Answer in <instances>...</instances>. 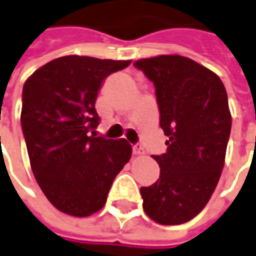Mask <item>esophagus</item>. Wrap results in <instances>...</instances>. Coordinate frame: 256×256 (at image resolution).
I'll return each mask as SVG.
<instances>
[{
  "mask_svg": "<svg viewBox=\"0 0 256 256\" xmlns=\"http://www.w3.org/2000/svg\"><path fill=\"white\" fill-rule=\"evenodd\" d=\"M133 154L134 156H142V154H144V150H142V147L140 144H133Z\"/></svg>",
  "mask_w": 256,
  "mask_h": 256,
  "instance_id": "obj_1",
  "label": "esophagus"
}]
</instances>
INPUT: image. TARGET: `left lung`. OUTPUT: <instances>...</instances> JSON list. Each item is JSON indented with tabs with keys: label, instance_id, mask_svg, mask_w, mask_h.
Returning <instances> with one entry per match:
<instances>
[{
	"label": "left lung",
	"instance_id": "obj_1",
	"mask_svg": "<svg viewBox=\"0 0 256 256\" xmlns=\"http://www.w3.org/2000/svg\"><path fill=\"white\" fill-rule=\"evenodd\" d=\"M156 86L166 152L152 156L160 178L142 186V208L158 224L192 220L208 204L224 166L231 132L227 92L213 71L188 57L157 56L134 62Z\"/></svg>",
	"mask_w": 256,
	"mask_h": 256
}]
</instances>
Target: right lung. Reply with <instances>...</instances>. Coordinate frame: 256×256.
I'll return each mask as SVG.
<instances>
[{
	"label": "right lung",
	"instance_id": "obj_1",
	"mask_svg": "<svg viewBox=\"0 0 256 256\" xmlns=\"http://www.w3.org/2000/svg\"><path fill=\"white\" fill-rule=\"evenodd\" d=\"M132 60L64 56L26 80L20 124L33 175L60 212L86 217L104 208L114 176L132 157L124 138L95 137L102 82Z\"/></svg>",
	"mask_w": 256,
	"mask_h": 256
}]
</instances>
